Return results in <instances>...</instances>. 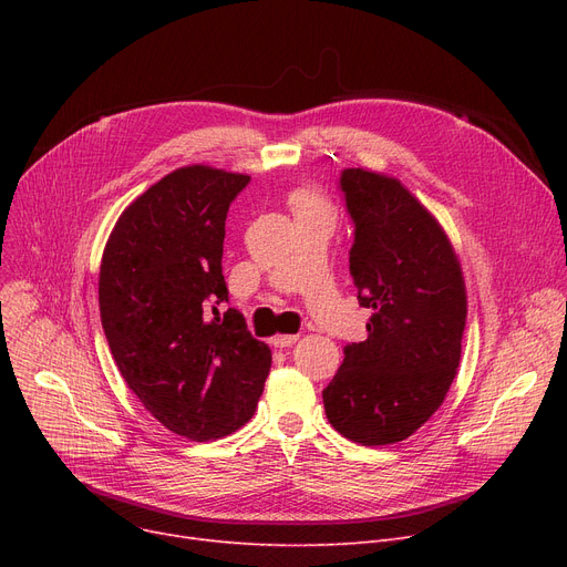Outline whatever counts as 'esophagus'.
<instances>
[{"label": "esophagus", "mask_w": 567, "mask_h": 567, "mask_svg": "<svg viewBox=\"0 0 567 567\" xmlns=\"http://www.w3.org/2000/svg\"><path fill=\"white\" fill-rule=\"evenodd\" d=\"M296 340H299V336H276V338H274V347L285 349V347L296 344Z\"/></svg>", "instance_id": "34e87169"}]
</instances>
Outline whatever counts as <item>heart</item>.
I'll return each instance as SVG.
<instances>
[{
	"label": "heart",
	"instance_id": "obj_1",
	"mask_svg": "<svg viewBox=\"0 0 567 567\" xmlns=\"http://www.w3.org/2000/svg\"><path fill=\"white\" fill-rule=\"evenodd\" d=\"M289 204L296 216L301 214H329V202H326L317 190L312 188H299L289 195Z\"/></svg>",
	"mask_w": 567,
	"mask_h": 567
}]
</instances>
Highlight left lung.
Segmentation results:
<instances>
[{"label": "left lung", "instance_id": "obj_1", "mask_svg": "<svg viewBox=\"0 0 567 567\" xmlns=\"http://www.w3.org/2000/svg\"><path fill=\"white\" fill-rule=\"evenodd\" d=\"M340 190L353 225L349 271L372 317L368 338L344 347L323 409L342 436L385 445L430 421L451 389L466 326L464 278L449 236L398 178L347 167Z\"/></svg>", "mask_w": 567, "mask_h": 567}]
</instances>
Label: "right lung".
<instances>
[{
	"label": "right lung",
	"instance_id": "add662e5",
	"mask_svg": "<svg viewBox=\"0 0 567 567\" xmlns=\"http://www.w3.org/2000/svg\"><path fill=\"white\" fill-rule=\"evenodd\" d=\"M250 176L190 165L163 176L116 220L99 306L118 372L174 434L208 441L257 409L271 349L229 303L223 241L229 204Z\"/></svg>",
	"mask_w": 567,
	"mask_h": 567
}]
</instances>
